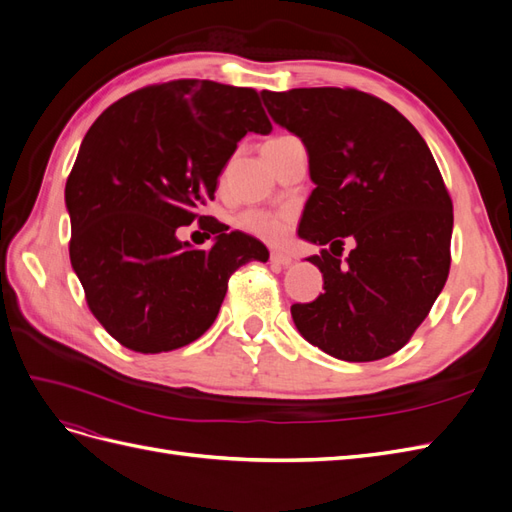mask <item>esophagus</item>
Instances as JSON below:
<instances>
[{"instance_id":"1","label":"esophagus","mask_w":512,"mask_h":512,"mask_svg":"<svg viewBox=\"0 0 512 512\" xmlns=\"http://www.w3.org/2000/svg\"><path fill=\"white\" fill-rule=\"evenodd\" d=\"M271 262H273V265L288 267V265H292V256L286 254V252H271Z\"/></svg>"}]
</instances>
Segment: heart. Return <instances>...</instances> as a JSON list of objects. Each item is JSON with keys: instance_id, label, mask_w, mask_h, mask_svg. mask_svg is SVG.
Instances as JSON below:
<instances>
[{"instance_id": "heart-1", "label": "heart", "mask_w": 512, "mask_h": 512, "mask_svg": "<svg viewBox=\"0 0 512 512\" xmlns=\"http://www.w3.org/2000/svg\"><path fill=\"white\" fill-rule=\"evenodd\" d=\"M288 141H294V136H275L267 145H284ZM237 226L250 235L265 239V241H280L288 226V215L286 213H269L260 209L243 211L237 218Z\"/></svg>"}]
</instances>
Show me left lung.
Instances as JSON below:
<instances>
[{"mask_svg": "<svg viewBox=\"0 0 512 512\" xmlns=\"http://www.w3.org/2000/svg\"><path fill=\"white\" fill-rule=\"evenodd\" d=\"M275 123L309 156L299 237L357 247L307 260L324 277L312 303H294L299 333L335 359L378 361L404 348L451 269L453 203L423 136L397 108L359 89L262 91ZM342 256V252H339Z\"/></svg>", "mask_w": 512, "mask_h": 512, "instance_id": "obj_1", "label": "left lung"}]
</instances>
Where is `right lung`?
Returning a JSON list of instances; mask_svg holds the SVG:
<instances>
[{"instance_id":"obj_1","label":"right lung","mask_w":512,"mask_h":512,"mask_svg":"<svg viewBox=\"0 0 512 512\" xmlns=\"http://www.w3.org/2000/svg\"><path fill=\"white\" fill-rule=\"evenodd\" d=\"M271 130L256 89L198 79L138 89L89 128L66 183L70 262L91 314L121 346L158 354L192 344L218 316L230 275L269 260L256 237L198 209L241 138ZM194 219L216 235L211 251L176 239Z\"/></svg>"}]
</instances>
